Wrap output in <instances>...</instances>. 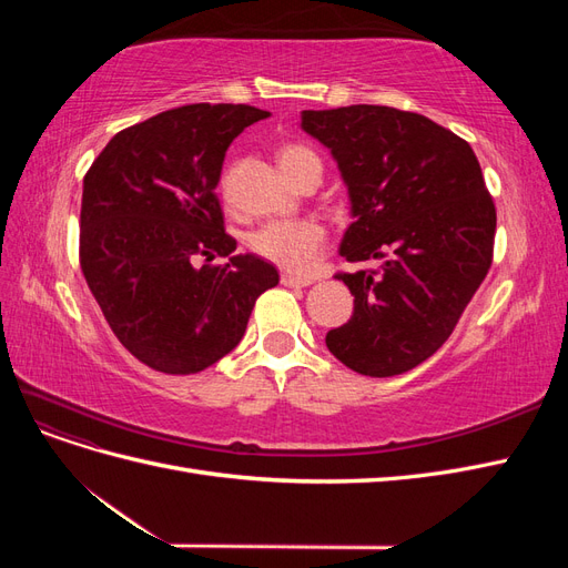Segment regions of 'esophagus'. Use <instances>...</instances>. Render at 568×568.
Returning a JSON list of instances; mask_svg holds the SVG:
<instances>
[{"label": "esophagus", "instance_id": "esophagus-1", "mask_svg": "<svg viewBox=\"0 0 568 568\" xmlns=\"http://www.w3.org/2000/svg\"><path fill=\"white\" fill-rule=\"evenodd\" d=\"M280 280L284 286H291V288H303L313 284V277H303V274H291V272H284Z\"/></svg>", "mask_w": 568, "mask_h": 568}]
</instances>
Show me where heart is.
<instances>
[{
    "label": "heart",
    "instance_id": "heart-1",
    "mask_svg": "<svg viewBox=\"0 0 568 568\" xmlns=\"http://www.w3.org/2000/svg\"><path fill=\"white\" fill-rule=\"evenodd\" d=\"M320 161L305 144H286L280 151V163L288 178H294L305 163ZM326 230L313 217L270 220L248 236V246L265 261L291 272H305L315 265L322 253Z\"/></svg>",
    "mask_w": 568,
    "mask_h": 568
}]
</instances>
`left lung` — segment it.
<instances>
[{
	"instance_id": "8db88e82",
	"label": "left lung",
	"mask_w": 568,
	"mask_h": 568,
	"mask_svg": "<svg viewBox=\"0 0 568 568\" xmlns=\"http://www.w3.org/2000/svg\"><path fill=\"white\" fill-rule=\"evenodd\" d=\"M303 130L332 149L353 222L338 272L355 296L351 320L326 334L348 369L395 376L432 357L486 280L495 203L471 146L426 115L390 106L303 111Z\"/></svg>"
}]
</instances>
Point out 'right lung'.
Returning a JSON list of instances; mask_svg holds the SVG:
<instances>
[{
  "label": "right lung",
  "instance_id": "1",
  "mask_svg": "<svg viewBox=\"0 0 568 568\" xmlns=\"http://www.w3.org/2000/svg\"><path fill=\"white\" fill-rule=\"evenodd\" d=\"M267 115L246 104L170 109L120 130L84 175L82 274L115 338L151 369L211 367L280 284L263 257L232 255L215 194L227 146Z\"/></svg>",
  "mask_w": 568,
  "mask_h": 568
}]
</instances>
